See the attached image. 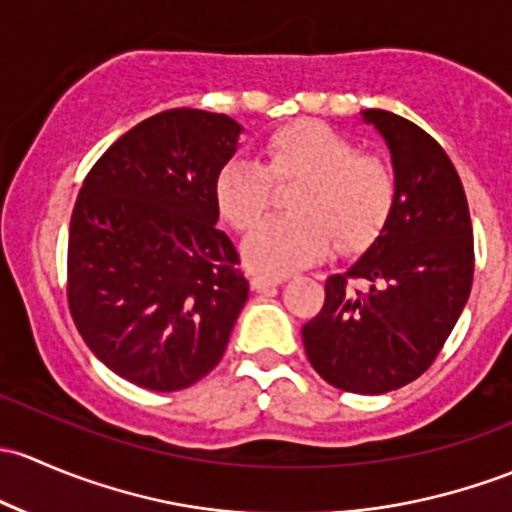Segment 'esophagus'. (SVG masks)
Returning a JSON list of instances; mask_svg holds the SVG:
<instances>
[{
	"label": "esophagus",
	"mask_w": 512,
	"mask_h": 512,
	"mask_svg": "<svg viewBox=\"0 0 512 512\" xmlns=\"http://www.w3.org/2000/svg\"><path fill=\"white\" fill-rule=\"evenodd\" d=\"M286 281V276H266V273H256L254 278H251V286L256 288V291H261V288H268V286H278V283Z\"/></svg>",
	"instance_id": "esophagus-1"
}]
</instances>
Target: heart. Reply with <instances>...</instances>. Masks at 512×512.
Segmentation results:
<instances>
[{"mask_svg":"<svg viewBox=\"0 0 512 512\" xmlns=\"http://www.w3.org/2000/svg\"><path fill=\"white\" fill-rule=\"evenodd\" d=\"M298 182L288 194V217L271 219L246 239L249 266L266 276L320 261L337 246L367 249L387 226L397 202V179L387 162L360 155L355 142L328 125L298 120L276 130L254 160L226 162L217 175L221 217L251 231L273 204V184Z\"/></svg>","mask_w":512,"mask_h":512,"instance_id":"b5f03b06","label":"heart"}]
</instances>
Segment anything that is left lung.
Instances as JSON below:
<instances>
[{
    "label": "left lung",
    "instance_id": "left-lung-1",
    "mask_svg": "<svg viewBox=\"0 0 512 512\" xmlns=\"http://www.w3.org/2000/svg\"><path fill=\"white\" fill-rule=\"evenodd\" d=\"M362 118L387 142L397 202L370 249L325 281L323 310L303 325V345L333 387L384 394L429 370L466 308L473 229L444 147L389 110H362Z\"/></svg>",
    "mask_w": 512,
    "mask_h": 512
}]
</instances>
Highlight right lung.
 Listing matches in <instances>:
<instances>
[{"label": "right lung", "instance_id": "1", "mask_svg": "<svg viewBox=\"0 0 512 512\" xmlns=\"http://www.w3.org/2000/svg\"><path fill=\"white\" fill-rule=\"evenodd\" d=\"M241 133L224 113L152 115L103 152L73 207V323L108 370L150 392L212 372L249 298L214 194Z\"/></svg>", "mask_w": 512, "mask_h": 512}]
</instances>
